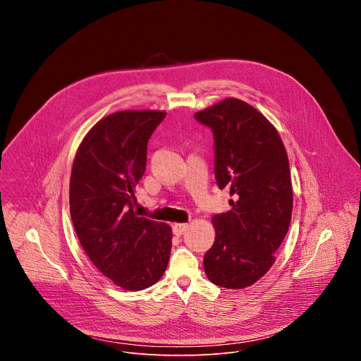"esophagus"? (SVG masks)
I'll list each match as a JSON object with an SVG mask.
<instances>
[{
	"label": "esophagus",
	"instance_id": "1",
	"mask_svg": "<svg viewBox=\"0 0 361 361\" xmlns=\"http://www.w3.org/2000/svg\"><path fill=\"white\" fill-rule=\"evenodd\" d=\"M187 228H188V224H187V223H176V224L173 226V233H174L176 235H181Z\"/></svg>",
	"mask_w": 361,
	"mask_h": 361
}]
</instances>
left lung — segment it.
Returning <instances> with one entry per match:
<instances>
[{
	"label": "left lung",
	"instance_id": "obj_1",
	"mask_svg": "<svg viewBox=\"0 0 361 361\" xmlns=\"http://www.w3.org/2000/svg\"><path fill=\"white\" fill-rule=\"evenodd\" d=\"M194 117L214 134V173L228 187L231 210L212 219L216 240L204 255L207 279L245 288L274 264L293 213L286 147L276 127L245 101L228 97Z\"/></svg>",
	"mask_w": 361,
	"mask_h": 361
}]
</instances>
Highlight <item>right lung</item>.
<instances>
[{
	"label": "right lung",
	"mask_w": 361,
	"mask_h": 361,
	"mask_svg": "<svg viewBox=\"0 0 361 361\" xmlns=\"http://www.w3.org/2000/svg\"><path fill=\"white\" fill-rule=\"evenodd\" d=\"M164 117L161 110H126L101 118L82 138L71 169L77 237L98 271L128 291L156 284L170 259L171 227L133 210L148 138Z\"/></svg>",
	"instance_id": "obj_1"
}]
</instances>
